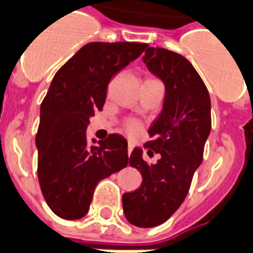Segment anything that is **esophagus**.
<instances>
[{"mask_svg": "<svg viewBox=\"0 0 253 253\" xmlns=\"http://www.w3.org/2000/svg\"><path fill=\"white\" fill-rule=\"evenodd\" d=\"M132 149H134V146H132V143H128V146H127V153H128V155L131 154Z\"/></svg>", "mask_w": 253, "mask_h": 253, "instance_id": "esophagus-1", "label": "esophagus"}]
</instances>
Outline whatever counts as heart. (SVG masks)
Returning a JSON list of instances; mask_svg holds the SVG:
<instances>
[{
	"label": "heart",
	"mask_w": 253,
	"mask_h": 253,
	"mask_svg": "<svg viewBox=\"0 0 253 253\" xmlns=\"http://www.w3.org/2000/svg\"><path fill=\"white\" fill-rule=\"evenodd\" d=\"M139 131V127L136 123H130V125H127V132L130 134V135H136Z\"/></svg>",
	"instance_id": "b5f03b06"
}]
</instances>
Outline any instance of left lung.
I'll return each mask as SVG.
<instances>
[{
    "instance_id": "obj_1",
    "label": "left lung",
    "mask_w": 253,
    "mask_h": 253,
    "mask_svg": "<svg viewBox=\"0 0 253 253\" xmlns=\"http://www.w3.org/2000/svg\"><path fill=\"white\" fill-rule=\"evenodd\" d=\"M151 74L165 84L162 111L149 128V153H158L157 164H147L135 147L128 164L139 170V188L122 197L127 221L139 228L161 225L173 214L189 192L194 171L203 162L211 134V98L203 79L188 59L171 50L149 46L142 57Z\"/></svg>"
}]
</instances>
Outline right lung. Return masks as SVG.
Here are the masks:
<instances>
[{
	"label": "right lung",
	"mask_w": 253,
	"mask_h": 253,
	"mask_svg": "<svg viewBox=\"0 0 253 253\" xmlns=\"http://www.w3.org/2000/svg\"><path fill=\"white\" fill-rule=\"evenodd\" d=\"M146 48L142 42H89L53 76L40 107L37 175L48 207L61 218L85 216L99 181L128 164L123 136L110 134L89 146L85 131L104 106L112 76Z\"/></svg>",
	"instance_id": "right-lung-1"
}]
</instances>
